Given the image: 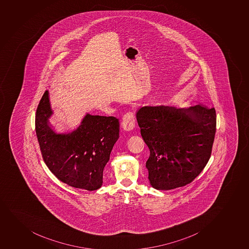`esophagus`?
Segmentation results:
<instances>
[{"instance_id":"1","label":"esophagus","mask_w":249,"mask_h":249,"mask_svg":"<svg viewBox=\"0 0 249 249\" xmlns=\"http://www.w3.org/2000/svg\"><path fill=\"white\" fill-rule=\"evenodd\" d=\"M135 125V118L132 112L126 113L121 121V128L124 131L133 130Z\"/></svg>"}]
</instances>
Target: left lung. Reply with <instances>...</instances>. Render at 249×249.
<instances>
[{
    "mask_svg": "<svg viewBox=\"0 0 249 249\" xmlns=\"http://www.w3.org/2000/svg\"><path fill=\"white\" fill-rule=\"evenodd\" d=\"M141 135L150 150L148 179L157 190L191 183L209 160L215 139V108L147 106L136 115Z\"/></svg>",
    "mask_w": 249,
    "mask_h": 249,
    "instance_id": "obj_1",
    "label": "left lung"
}]
</instances>
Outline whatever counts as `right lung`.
Here are the masks:
<instances>
[{"label": "right lung", "instance_id": "obj_1", "mask_svg": "<svg viewBox=\"0 0 249 249\" xmlns=\"http://www.w3.org/2000/svg\"><path fill=\"white\" fill-rule=\"evenodd\" d=\"M48 90L37 107L36 134L42 157L54 176L69 186L89 191L103 183V170L119 139L120 124L113 116L86 113L79 125L55 132Z\"/></svg>", "mask_w": 249, "mask_h": 249}]
</instances>
